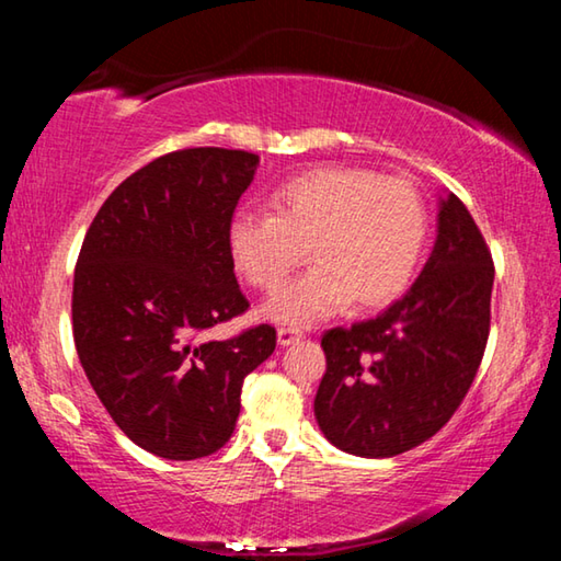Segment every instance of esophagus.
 I'll return each instance as SVG.
<instances>
[{"label":"esophagus","instance_id":"obj_1","mask_svg":"<svg viewBox=\"0 0 561 561\" xmlns=\"http://www.w3.org/2000/svg\"><path fill=\"white\" fill-rule=\"evenodd\" d=\"M277 339H279L282 346H289V344H294V341L304 339V331L297 329V327H282V329L277 331Z\"/></svg>","mask_w":561,"mask_h":561}]
</instances>
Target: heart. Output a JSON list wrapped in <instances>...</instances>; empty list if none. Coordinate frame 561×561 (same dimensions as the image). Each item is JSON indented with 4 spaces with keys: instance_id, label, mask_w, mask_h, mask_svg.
Wrapping results in <instances>:
<instances>
[{
    "instance_id": "b5f03b06",
    "label": "heart",
    "mask_w": 561,
    "mask_h": 561,
    "mask_svg": "<svg viewBox=\"0 0 561 561\" xmlns=\"http://www.w3.org/2000/svg\"><path fill=\"white\" fill-rule=\"evenodd\" d=\"M272 213L237 210L227 242L234 267L274 291L309 257L299 279L267 304V314L307 324L354 304L376 309L401 294L428 237L423 197L405 180L364 168H317L274 190Z\"/></svg>"
}]
</instances>
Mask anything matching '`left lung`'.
<instances>
[{"instance_id":"1","label":"left lung","mask_w":561,"mask_h":561,"mask_svg":"<svg viewBox=\"0 0 561 561\" xmlns=\"http://www.w3.org/2000/svg\"><path fill=\"white\" fill-rule=\"evenodd\" d=\"M492 279L485 237L450 193L411 291L376 319L321 336L327 371L314 415L336 448L393 458L450 421L485 356Z\"/></svg>"}]
</instances>
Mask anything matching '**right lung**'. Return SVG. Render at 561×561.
I'll return each mask as SVG.
<instances>
[{"label":"right lung","mask_w":561,"mask_h":561,"mask_svg":"<svg viewBox=\"0 0 561 561\" xmlns=\"http://www.w3.org/2000/svg\"><path fill=\"white\" fill-rule=\"evenodd\" d=\"M260 158L183 148L113 190L83 237L71 321L81 366L113 423L165 460H197L230 440L247 374L277 346L257 324L203 334L250 309L227 242Z\"/></svg>","instance_id":"add662e5"}]
</instances>
